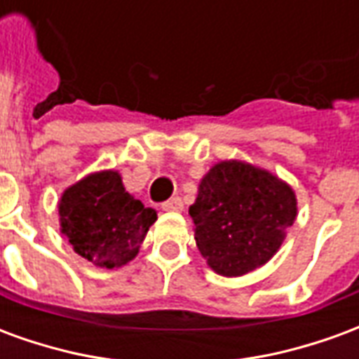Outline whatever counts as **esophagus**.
<instances>
[{
	"mask_svg": "<svg viewBox=\"0 0 359 359\" xmlns=\"http://www.w3.org/2000/svg\"><path fill=\"white\" fill-rule=\"evenodd\" d=\"M161 208H163L165 211H182L184 203H182L180 198H171V200H167V202L161 203Z\"/></svg>",
	"mask_w": 359,
	"mask_h": 359,
	"instance_id": "esophagus-1",
	"label": "esophagus"
}]
</instances>
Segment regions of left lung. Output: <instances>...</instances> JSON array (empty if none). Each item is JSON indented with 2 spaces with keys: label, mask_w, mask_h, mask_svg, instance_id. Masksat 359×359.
<instances>
[{
  "label": "left lung",
  "mask_w": 359,
  "mask_h": 359,
  "mask_svg": "<svg viewBox=\"0 0 359 359\" xmlns=\"http://www.w3.org/2000/svg\"><path fill=\"white\" fill-rule=\"evenodd\" d=\"M296 194L273 172L244 163L213 165L190 205L196 246L211 269L241 277L277 254L296 219Z\"/></svg>",
  "instance_id": "left-lung-1"
}]
</instances>
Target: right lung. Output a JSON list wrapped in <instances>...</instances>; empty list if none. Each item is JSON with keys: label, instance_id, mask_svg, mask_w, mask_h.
Here are the masks:
<instances>
[{"label": "right lung", "instance_id": "obj_1", "mask_svg": "<svg viewBox=\"0 0 359 359\" xmlns=\"http://www.w3.org/2000/svg\"><path fill=\"white\" fill-rule=\"evenodd\" d=\"M156 219V210L126 192L117 171L92 172L59 200L61 233L79 256L105 269L134 259Z\"/></svg>", "mask_w": 359, "mask_h": 359}]
</instances>
